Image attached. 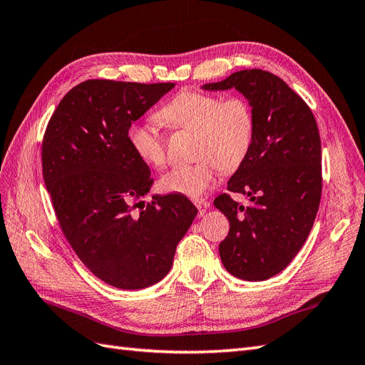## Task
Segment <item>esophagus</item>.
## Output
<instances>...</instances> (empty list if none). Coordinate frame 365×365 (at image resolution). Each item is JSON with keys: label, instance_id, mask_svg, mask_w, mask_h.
Returning <instances> with one entry per match:
<instances>
[{"label": "esophagus", "instance_id": "1", "mask_svg": "<svg viewBox=\"0 0 365 365\" xmlns=\"http://www.w3.org/2000/svg\"><path fill=\"white\" fill-rule=\"evenodd\" d=\"M193 204L196 205L200 215H204L207 210H208V207H210V202L207 200H204V197H197V200H193Z\"/></svg>", "mask_w": 365, "mask_h": 365}]
</instances>
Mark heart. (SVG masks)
<instances>
[{
    "label": "heart",
    "mask_w": 365,
    "mask_h": 365,
    "mask_svg": "<svg viewBox=\"0 0 365 365\" xmlns=\"http://www.w3.org/2000/svg\"><path fill=\"white\" fill-rule=\"evenodd\" d=\"M158 117L172 130L193 134L196 161L170 170L160 181L163 192L189 197L201 196L212 187L217 168L230 173L244 163L256 129L247 98H220L200 90L180 91L160 109ZM128 141L135 155L152 168L161 169L168 163V137L150 123H132Z\"/></svg>",
    "instance_id": "heart-1"
}]
</instances>
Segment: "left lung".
<instances>
[{"label": "left lung", "mask_w": 365, "mask_h": 365, "mask_svg": "<svg viewBox=\"0 0 365 365\" xmlns=\"http://www.w3.org/2000/svg\"><path fill=\"white\" fill-rule=\"evenodd\" d=\"M202 88H236L252 106V145L227 187L247 195L250 205H240L230 193L219 195L215 205L230 222L228 236L219 244L225 269L248 282L267 280L288 267L304 245L322 201L317 121L303 98L269 71H237Z\"/></svg>", "instance_id": "1"}]
</instances>
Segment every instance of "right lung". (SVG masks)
<instances>
[{
    "label": "right lung",
    "mask_w": 365,
    "mask_h": 365,
    "mask_svg": "<svg viewBox=\"0 0 365 365\" xmlns=\"http://www.w3.org/2000/svg\"><path fill=\"white\" fill-rule=\"evenodd\" d=\"M173 86L85 81L63 96L42 138L43 182L62 233L114 288L158 283L197 213L182 195L137 202L153 178L129 146L128 129Z\"/></svg>",
    "instance_id": "obj_1"
}]
</instances>
